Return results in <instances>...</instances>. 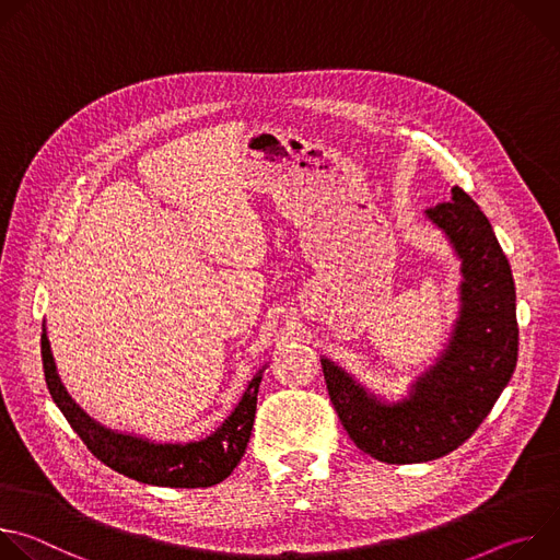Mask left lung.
Returning a JSON list of instances; mask_svg holds the SVG:
<instances>
[{"instance_id": "8db88e82", "label": "left lung", "mask_w": 560, "mask_h": 560, "mask_svg": "<svg viewBox=\"0 0 560 560\" xmlns=\"http://www.w3.org/2000/svg\"><path fill=\"white\" fill-rule=\"evenodd\" d=\"M460 264L458 312L439 354L404 394L370 389L322 357L330 401L359 450L406 465L441 458L465 443L494 408L518 359L516 288L492 223L458 186L425 210Z\"/></svg>"}]
</instances>
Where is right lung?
Masks as SVG:
<instances>
[{"instance_id":"right-lung-1","label":"right lung","mask_w":560,"mask_h":560,"mask_svg":"<svg viewBox=\"0 0 560 560\" xmlns=\"http://www.w3.org/2000/svg\"><path fill=\"white\" fill-rule=\"evenodd\" d=\"M42 361L48 392L70 428L86 447L115 471L159 488H210L221 483L242 460L257 412V394L264 378V363L248 381L232 412L210 432L190 441H152L132 432L110 430L86 415L63 387L44 324Z\"/></svg>"}]
</instances>
